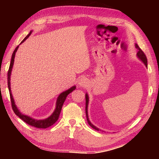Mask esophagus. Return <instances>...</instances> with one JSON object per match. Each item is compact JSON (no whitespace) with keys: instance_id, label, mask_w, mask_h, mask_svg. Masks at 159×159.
<instances>
[{"instance_id":"esophagus-1","label":"esophagus","mask_w":159,"mask_h":159,"mask_svg":"<svg viewBox=\"0 0 159 159\" xmlns=\"http://www.w3.org/2000/svg\"><path fill=\"white\" fill-rule=\"evenodd\" d=\"M88 80L85 78H82L79 80V85L80 87H87L88 85Z\"/></svg>"}]
</instances>
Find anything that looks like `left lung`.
<instances>
[{
    "mask_svg": "<svg viewBox=\"0 0 159 159\" xmlns=\"http://www.w3.org/2000/svg\"><path fill=\"white\" fill-rule=\"evenodd\" d=\"M135 46H136L137 49L138 50V52H137V57H139V58L141 61H142L144 63L145 65H146V66L148 67V61H147V57H146V55H145V53L143 52V50L139 48V46H138L137 44H136ZM85 100H86V103H85V104H86V107H85V113H86V117H87V122H88V124H89V126H90L91 127H92V128H93V129H95V130H100L99 128H98L96 127L95 126H93V125L90 122V121H89V120L88 114H87V107H88L89 97H88V96H87V94H86V95H85Z\"/></svg>",
    "mask_w": 159,
    "mask_h": 159,
    "instance_id": "left-lung-1",
    "label": "left lung"
}]
</instances>
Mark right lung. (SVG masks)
Returning a JSON list of instances; mask_svg holds the SVG:
<instances>
[{"mask_svg":"<svg viewBox=\"0 0 159 159\" xmlns=\"http://www.w3.org/2000/svg\"><path fill=\"white\" fill-rule=\"evenodd\" d=\"M31 33H32V31L30 32L29 34L28 35H26V38L22 40L20 43H22V42H25V40L29 38V35L31 34ZM18 47H19V46L16 47V49L14 50V51H13V52L12 54L11 63H10L9 68L8 72H7V84H8V88H9V91L10 99H11L12 109H13V112L15 113L16 116H18L20 118V119L24 121H25V122H26L27 124L30 125V126H34L35 128H48L50 126H52V124H55L56 121L58 120L59 115H60V113H61V109H62L63 104L64 102H65V100L66 99L67 95H68L70 93L72 92V91L75 89L76 87L73 86L72 87H71V88L69 89L68 90H67V91H66V92H63V93L60 94L59 96L58 97V98H57V106H56V109H55V111H54L53 113L51 115V116H50L49 117L46 118V119L42 120H35V119H33V118L27 116H25V115L22 114L20 112L19 110L17 109V107L16 106L14 100H13V98L12 94L11 93V87H10V76H11V70H12L13 62H14L15 54L17 51V50H18Z\"/></svg>","mask_w":159,"mask_h":159,"instance_id":"right-lung-1","label":"right lung"}]
</instances>
